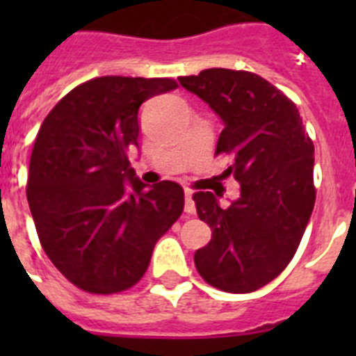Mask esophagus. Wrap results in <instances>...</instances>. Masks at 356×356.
<instances>
[{
  "label": "esophagus",
  "mask_w": 356,
  "mask_h": 356,
  "mask_svg": "<svg viewBox=\"0 0 356 356\" xmlns=\"http://www.w3.org/2000/svg\"><path fill=\"white\" fill-rule=\"evenodd\" d=\"M193 191L191 188H185V212L191 213V216H194L196 213V205H194L193 201Z\"/></svg>",
  "instance_id": "34e87169"
}]
</instances>
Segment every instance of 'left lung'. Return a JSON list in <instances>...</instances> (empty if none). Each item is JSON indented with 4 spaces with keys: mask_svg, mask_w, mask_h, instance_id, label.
I'll return each instance as SVG.
<instances>
[{
    "mask_svg": "<svg viewBox=\"0 0 356 356\" xmlns=\"http://www.w3.org/2000/svg\"><path fill=\"white\" fill-rule=\"evenodd\" d=\"M178 80L222 121L216 153L232 160L225 175L241 184L228 209L212 193L194 194L212 229L194 264L212 287L253 292L287 267L312 216L314 144L294 103L259 74L213 67Z\"/></svg>",
    "mask_w": 356,
    "mask_h": 356,
    "instance_id": "8db88e82",
    "label": "left lung"
}]
</instances>
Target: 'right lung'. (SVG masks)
<instances>
[{"mask_svg":"<svg viewBox=\"0 0 356 356\" xmlns=\"http://www.w3.org/2000/svg\"><path fill=\"white\" fill-rule=\"evenodd\" d=\"M169 78L103 76L56 103L37 134L26 197L53 266L92 294L130 289L156 241L184 210L175 181L146 185L128 151L139 147V108L176 89Z\"/></svg>","mask_w":356,"mask_h":356,"instance_id":"right-lung-1","label":"right lung"}]
</instances>
